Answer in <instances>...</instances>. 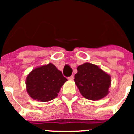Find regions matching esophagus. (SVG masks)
Wrapping results in <instances>:
<instances>
[{
	"label": "esophagus",
	"instance_id": "1",
	"mask_svg": "<svg viewBox=\"0 0 134 134\" xmlns=\"http://www.w3.org/2000/svg\"><path fill=\"white\" fill-rule=\"evenodd\" d=\"M68 79L69 80H72L73 79H74V76H70V77L68 78Z\"/></svg>",
	"mask_w": 134,
	"mask_h": 134
}]
</instances>
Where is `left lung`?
Here are the masks:
<instances>
[{
  "label": "left lung",
  "instance_id": "1",
  "mask_svg": "<svg viewBox=\"0 0 134 134\" xmlns=\"http://www.w3.org/2000/svg\"><path fill=\"white\" fill-rule=\"evenodd\" d=\"M74 82L80 94L88 100H98L108 94L111 76L99 66L86 62L77 68Z\"/></svg>",
  "mask_w": 134,
  "mask_h": 134
}]
</instances>
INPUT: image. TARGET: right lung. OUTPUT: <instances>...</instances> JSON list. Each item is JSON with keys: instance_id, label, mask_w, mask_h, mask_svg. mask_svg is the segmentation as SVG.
Listing matches in <instances>:
<instances>
[{"instance_id": "right-lung-1", "label": "right lung", "mask_w": 134, "mask_h": 134, "mask_svg": "<svg viewBox=\"0 0 134 134\" xmlns=\"http://www.w3.org/2000/svg\"><path fill=\"white\" fill-rule=\"evenodd\" d=\"M67 81L62 72L53 64L34 68L26 79V89L31 97L41 102L49 101L58 96Z\"/></svg>"}]
</instances>
